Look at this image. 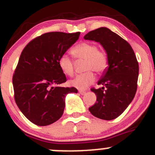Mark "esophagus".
I'll return each mask as SVG.
<instances>
[{"mask_svg":"<svg viewBox=\"0 0 155 155\" xmlns=\"http://www.w3.org/2000/svg\"><path fill=\"white\" fill-rule=\"evenodd\" d=\"M79 93L81 94V95H84V94H86L85 91H79Z\"/></svg>","mask_w":155,"mask_h":155,"instance_id":"1","label":"esophagus"}]
</instances>
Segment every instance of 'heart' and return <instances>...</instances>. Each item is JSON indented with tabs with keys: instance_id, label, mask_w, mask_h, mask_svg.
Returning <instances> with one entry per match:
<instances>
[{
	"instance_id": "1",
	"label": "heart",
	"mask_w": 155,
	"mask_h": 155,
	"mask_svg": "<svg viewBox=\"0 0 155 155\" xmlns=\"http://www.w3.org/2000/svg\"><path fill=\"white\" fill-rule=\"evenodd\" d=\"M75 58L85 60V71L87 72L76 76L69 82L70 85L79 90H84L95 82L96 76L91 71L97 73L103 72L107 68V58L104 52L99 51L95 45L88 42L79 44L71 50ZM58 67L61 71L68 76L73 74V62L69 56L63 55L58 59Z\"/></svg>"
}]
</instances>
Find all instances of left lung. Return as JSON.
<instances>
[{"label":"left lung","mask_w":155,"mask_h":155,"mask_svg":"<svg viewBox=\"0 0 155 155\" xmlns=\"http://www.w3.org/2000/svg\"><path fill=\"white\" fill-rule=\"evenodd\" d=\"M84 38L102 45L108 64L98 82L103 87L91 89L97 95V101L89 110L102 120L116 119L128 107L136 94L139 64L134 52L126 41L107 27L91 31Z\"/></svg>","instance_id":"1"}]
</instances>
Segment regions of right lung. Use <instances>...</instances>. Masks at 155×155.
Masks as SVG:
<instances>
[{"label": "right lung", "instance_id": "obj_1", "mask_svg": "<svg viewBox=\"0 0 155 155\" xmlns=\"http://www.w3.org/2000/svg\"><path fill=\"white\" fill-rule=\"evenodd\" d=\"M80 32H51L37 37L23 50L12 77L15 100L30 122L52 124L64 113L65 97L75 87H60L67 81L58 59L79 39Z\"/></svg>", "mask_w": 155, "mask_h": 155}]
</instances>
